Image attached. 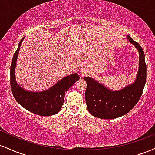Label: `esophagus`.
<instances>
[{
    "label": "esophagus",
    "instance_id": "obj_1",
    "mask_svg": "<svg viewBox=\"0 0 155 155\" xmlns=\"http://www.w3.org/2000/svg\"><path fill=\"white\" fill-rule=\"evenodd\" d=\"M87 74H88V73H87V69L85 68H83L81 71V76L84 77V76H86Z\"/></svg>",
    "mask_w": 155,
    "mask_h": 155
}]
</instances>
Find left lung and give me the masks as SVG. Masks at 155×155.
Returning <instances> with one entry per match:
<instances>
[{"label": "left lung", "mask_w": 155, "mask_h": 155, "mask_svg": "<svg viewBox=\"0 0 155 155\" xmlns=\"http://www.w3.org/2000/svg\"><path fill=\"white\" fill-rule=\"evenodd\" d=\"M126 38L139 53V67L134 82L120 90H111L97 80L84 78L87 84L85 92L87 108L97 118L111 120L126 114L136 106L143 92L147 79L144 52L140 44L130 35Z\"/></svg>", "instance_id": "1"}]
</instances>
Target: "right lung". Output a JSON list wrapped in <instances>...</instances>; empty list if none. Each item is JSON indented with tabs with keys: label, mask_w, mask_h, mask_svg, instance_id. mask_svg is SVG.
<instances>
[{
	"label": "right lung",
	"mask_w": 155,
	"mask_h": 155,
	"mask_svg": "<svg viewBox=\"0 0 155 155\" xmlns=\"http://www.w3.org/2000/svg\"><path fill=\"white\" fill-rule=\"evenodd\" d=\"M25 37L19 43L11 63V88L15 100L28 111L40 115L51 116L60 111L64 102V97L68 89L80 78L77 73L68 75L60 80L51 87L42 92H32L25 90L16 81L15 68L19 48Z\"/></svg>",
	"instance_id": "obj_1"
}]
</instances>
